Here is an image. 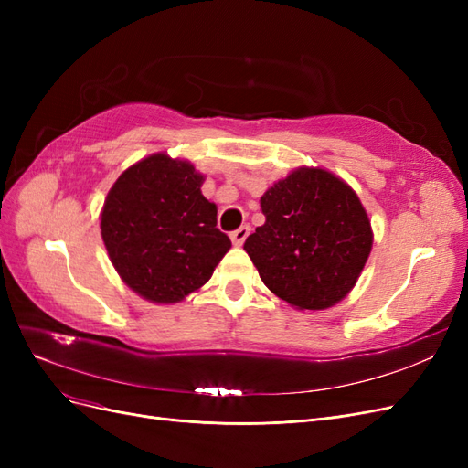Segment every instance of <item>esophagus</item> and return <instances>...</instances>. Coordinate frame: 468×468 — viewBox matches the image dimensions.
<instances>
[{
    "instance_id": "1",
    "label": "esophagus",
    "mask_w": 468,
    "mask_h": 468,
    "mask_svg": "<svg viewBox=\"0 0 468 468\" xmlns=\"http://www.w3.org/2000/svg\"><path fill=\"white\" fill-rule=\"evenodd\" d=\"M250 226L248 224H244V226H239L238 230H234L232 234H230V239H232V244L234 246H242L244 242H246V238H248V234H250Z\"/></svg>"
}]
</instances>
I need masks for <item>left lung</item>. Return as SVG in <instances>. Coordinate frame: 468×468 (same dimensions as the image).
I'll return each instance as SVG.
<instances>
[{
	"mask_svg": "<svg viewBox=\"0 0 468 468\" xmlns=\"http://www.w3.org/2000/svg\"><path fill=\"white\" fill-rule=\"evenodd\" d=\"M265 224L244 250L265 287L299 310L346 299L373 248L371 220L344 179L299 167L261 197Z\"/></svg>",
	"mask_w": 468,
	"mask_h": 468,
	"instance_id": "left-lung-1",
	"label": "left lung"
}]
</instances>
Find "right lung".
<instances>
[{
  "label": "right lung",
  "instance_id": "right-lung-1",
  "mask_svg": "<svg viewBox=\"0 0 468 468\" xmlns=\"http://www.w3.org/2000/svg\"><path fill=\"white\" fill-rule=\"evenodd\" d=\"M203 181L193 164L160 152L124 169L107 195L101 236L111 263L150 303H179L201 289L232 246Z\"/></svg>",
  "mask_w": 468,
  "mask_h": 468
}]
</instances>
